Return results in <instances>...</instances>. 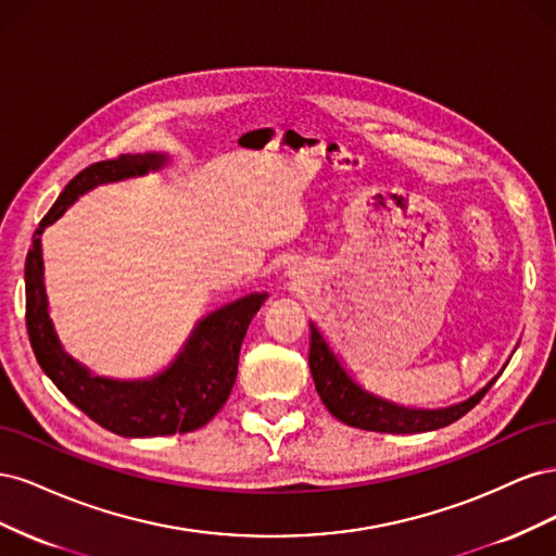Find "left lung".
I'll list each match as a JSON object with an SVG mask.
<instances>
[{
  "instance_id": "8db88e82",
  "label": "left lung",
  "mask_w": 556,
  "mask_h": 556,
  "mask_svg": "<svg viewBox=\"0 0 556 556\" xmlns=\"http://www.w3.org/2000/svg\"><path fill=\"white\" fill-rule=\"evenodd\" d=\"M308 366L315 380V390L323 399L327 410L341 419L343 425L366 429V431H380V433H419V431H433L457 422L470 408H476L480 399L490 392L492 382L484 387L482 392L470 396L468 401L452 406L445 410H413L401 408L394 403H387L366 394L362 387L352 382L343 368L331 355L325 339L319 336L315 325H311V343H308Z\"/></svg>"
}]
</instances>
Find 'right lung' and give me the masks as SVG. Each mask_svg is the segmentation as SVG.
I'll list each match as a JSON object with an SVG mask.
<instances>
[{
	"instance_id": "right-lung-1",
	"label": "right lung",
	"mask_w": 556,
	"mask_h": 556,
	"mask_svg": "<svg viewBox=\"0 0 556 556\" xmlns=\"http://www.w3.org/2000/svg\"><path fill=\"white\" fill-rule=\"evenodd\" d=\"M166 162L160 153L121 155L94 162L78 172L39 223L25 260V323L31 350L43 374L58 390L99 427L117 435H169L204 427L227 399L239 371V352L252 317L264 306L266 294H250L201 319L182 355L169 371L143 382H115L92 376L66 357L48 319L43 292V260L39 237L55 223L78 194L97 182L123 180L155 172Z\"/></svg>"
}]
</instances>
